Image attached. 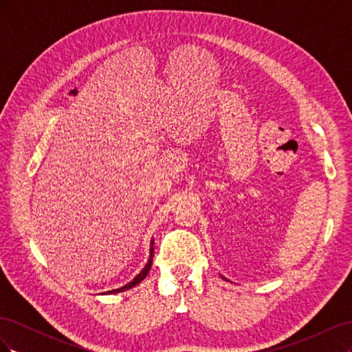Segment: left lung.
I'll return each mask as SVG.
<instances>
[{"mask_svg":"<svg viewBox=\"0 0 352 352\" xmlns=\"http://www.w3.org/2000/svg\"><path fill=\"white\" fill-rule=\"evenodd\" d=\"M223 279H226V278H223Z\"/></svg>","mask_w":352,"mask_h":352,"instance_id":"1","label":"left lung"}]
</instances>
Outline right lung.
Listing matches in <instances>:
<instances>
[{"label": "right lung", "mask_w": 352, "mask_h": 352, "mask_svg": "<svg viewBox=\"0 0 352 352\" xmlns=\"http://www.w3.org/2000/svg\"><path fill=\"white\" fill-rule=\"evenodd\" d=\"M153 257H154V241L151 239V247H150V258H148V261H146V264L144 265V269L138 273L135 278L131 280V282H127L126 285H123L122 287H117V289H113V291H107V292H102L101 295H113V294H119V292H124V291H129V289H132L133 286H136L138 283H141L145 278H146V274H148V272H150V269H151V265H153Z\"/></svg>", "instance_id": "1"}]
</instances>
